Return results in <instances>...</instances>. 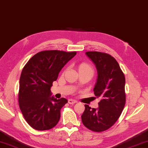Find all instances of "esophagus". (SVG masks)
<instances>
[{
  "label": "esophagus",
  "mask_w": 148,
  "mask_h": 148,
  "mask_svg": "<svg viewBox=\"0 0 148 148\" xmlns=\"http://www.w3.org/2000/svg\"><path fill=\"white\" fill-rule=\"evenodd\" d=\"M68 102H69V104H74L75 103H76L77 101L76 100H72V99H69Z\"/></svg>",
  "instance_id": "obj_1"
}]
</instances>
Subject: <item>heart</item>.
<instances>
[{
    "label": "heart",
    "instance_id": "heart-1",
    "mask_svg": "<svg viewBox=\"0 0 148 148\" xmlns=\"http://www.w3.org/2000/svg\"><path fill=\"white\" fill-rule=\"evenodd\" d=\"M89 71L93 73V69L87 63H82L79 66V71Z\"/></svg>",
    "mask_w": 148,
    "mask_h": 148
}]
</instances>
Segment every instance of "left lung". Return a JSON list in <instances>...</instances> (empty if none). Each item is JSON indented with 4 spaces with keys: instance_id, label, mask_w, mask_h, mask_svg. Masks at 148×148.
<instances>
[{
    "instance_id": "obj_1",
    "label": "left lung",
    "mask_w": 148,
    "mask_h": 148,
    "mask_svg": "<svg viewBox=\"0 0 148 148\" xmlns=\"http://www.w3.org/2000/svg\"><path fill=\"white\" fill-rule=\"evenodd\" d=\"M85 54L97 70L94 92L101 100L96 109L85 105L82 120L90 130L101 132L111 127L123 111L125 103V76L116 60L109 54L99 52H87Z\"/></svg>"
}]
</instances>
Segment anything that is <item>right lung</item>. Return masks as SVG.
<instances>
[{"label": "right lung", "instance_id": "right-lung-1", "mask_svg": "<svg viewBox=\"0 0 148 148\" xmlns=\"http://www.w3.org/2000/svg\"><path fill=\"white\" fill-rule=\"evenodd\" d=\"M76 54V52L42 51L24 66L19 80L18 103L24 118L32 128L45 131L57 125L61 109L68 100L51 97L50 88L61 70Z\"/></svg>", "mask_w": 148, "mask_h": 148}]
</instances>
